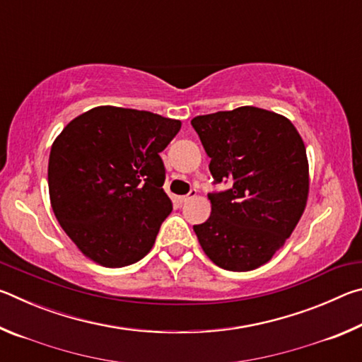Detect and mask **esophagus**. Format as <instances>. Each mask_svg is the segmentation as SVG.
Instances as JSON below:
<instances>
[{
  "label": "esophagus",
  "mask_w": 362,
  "mask_h": 362,
  "mask_svg": "<svg viewBox=\"0 0 362 362\" xmlns=\"http://www.w3.org/2000/svg\"><path fill=\"white\" fill-rule=\"evenodd\" d=\"M196 194H198V189H196V188H192V189H189V193H188V194L179 196V201H180V203H187V201H189L192 198H194Z\"/></svg>",
  "instance_id": "1"
}]
</instances>
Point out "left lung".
<instances>
[{
  "mask_svg": "<svg viewBox=\"0 0 362 362\" xmlns=\"http://www.w3.org/2000/svg\"><path fill=\"white\" fill-rule=\"evenodd\" d=\"M214 183L212 212L193 225L201 247L217 267L249 272L267 263L296 228L308 199V159L292 122L257 107L196 116Z\"/></svg>",
  "mask_w": 362,
  "mask_h": 362,
  "instance_id": "obj_1",
  "label": "left lung"
}]
</instances>
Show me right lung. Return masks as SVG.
<instances>
[{
  "label": "right lung",
  "mask_w": 362,
  "mask_h": 362,
  "mask_svg": "<svg viewBox=\"0 0 362 362\" xmlns=\"http://www.w3.org/2000/svg\"><path fill=\"white\" fill-rule=\"evenodd\" d=\"M180 126L151 112L105 105L79 115L54 140L47 166L52 211L90 260L121 268L150 252L173 211L159 153Z\"/></svg>",
  "instance_id": "obj_1"
}]
</instances>
